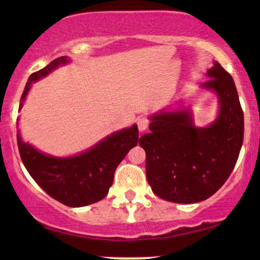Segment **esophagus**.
<instances>
[{"label":"esophagus","instance_id":"esophagus-1","mask_svg":"<svg viewBox=\"0 0 260 260\" xmlns=\"http://www.w3.org/2000/svg\"><path fill=\"white\" fill-rule=\"evenodd\" d=\"M137 126H138V130H140L141 133H143V131H145V130L148 129L149 119L145 118V117H141V118H138Z\"/></svg>","mask_w":260,"mask_h":260}]
</instances>
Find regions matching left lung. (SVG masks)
<instances>
[{
    "label": "left lung",
    "instance_id": "obj_1",
    "mask_svg": "<svg viewBox=\"0 0 260 260\" xmlns=\"http://www.w3.org/2000/svg\"><path fill=\"white\" fill-rule=\"evenodd\" d=\"M201 88L214 91L216 119L195 126L190 109L162 110L150 117V133L140 138L147 154L145 173L154 193L175 204H194L212 197L236 166L244 140V113L236 84L214 61Z\"/></svg>",
    "mask_w": 260,
    "mask_h": 260
}]
</instances>
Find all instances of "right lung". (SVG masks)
<instances>
[{
  "instance_id": "1",
  "label": "right lung",
  "mask_w": 260,
  "mask_h": 260,
  "mask_svg": "<svg viewBox=\"0 0 260 260\" xmlns=\"http://www.w3.org/2000/svg\"><path fill=\"white\" fill-rule=\"evenodd\" d=\"M67 62H70L67 56H60L30 74L21 95L19 109H22L31 83ZM137 142L138 127L134 124L111 134L81 154L54 157L22 141L17 130V145L27 172L49 197L69 207H83L104 199L112 186L116 168L130 149L136 147Z\"/></svg>"
}]
</instances>
